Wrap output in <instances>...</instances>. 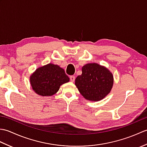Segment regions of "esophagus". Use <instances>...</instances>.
Here are the masks:
<instances>
[{
  "mask_svg": "<svg viewBox=\"0 0 147 147\" xmlns=\"http://www.w3.org/2000/svg\"><path fill=\"white\" fill-rule=\"evenodd\" d=\"M69 78H70V80H71V82H74V80H75V76H71L69 77Z\"/></svg>",
  "mask_w": 147,
  "mask_h": 147,
  "instance_id": "1",
  "label": "esophagus"
}]
</instances>
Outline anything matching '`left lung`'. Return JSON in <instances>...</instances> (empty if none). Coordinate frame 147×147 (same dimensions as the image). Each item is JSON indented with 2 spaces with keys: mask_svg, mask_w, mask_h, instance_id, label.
<instances>
[{
  "mask_svg": "<svg viewBox=\"0 0 147 147\" xmlns=\"http://www.w3.org/2000/svg\"><path fill=\"white\" fill-rule=\"evenodd\" d=\"M113 83V76L110 71L96 63L84 65L82 74L75 80L80 93L90 101H99L105 98L110 93Z\"/></svg>",
  "mask_w": 147,
  "mask_h": 147,
  "instance_id": "obj_1",
  "label": "left lung"
}]
</instances>
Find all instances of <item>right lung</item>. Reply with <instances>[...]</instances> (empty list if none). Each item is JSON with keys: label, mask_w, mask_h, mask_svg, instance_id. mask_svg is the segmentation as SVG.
Listing matches in <instances>:
<instances>
[{"label": "right lung", "mask_w": 147, "mask_h": 147, "mask_svg": "<svg viewBox=\"0 0 147 147\" xmlns=\"http://www.w3.org/2000/svg\"><path fill=\"white\" fill-rule=\"evenodd\" d=\"M30 79L34 92L43 96L55 94L61 85L69 82L63 69L51 63L36 69Z\"/></svg>", "instance_id": "1"}]
</instances>
